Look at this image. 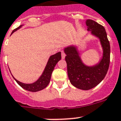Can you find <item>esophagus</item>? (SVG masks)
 Here are the masks:
<instances>
[{
  "label": "esophagus",
  "instance_id": "esophagus-1",
  "mask_svg": "<svg viewBox=\"0 0 121 121\" xmlns=\"http://www.w3.org/2000/svg\"><path fill=\"white\" fill-rule=\"evenodd\" d=\"M65 53L63 52H61V58L62 59H65Z\"/></svg>",
  "mask_w": 121,
  "mask_h": 121
}]
</instances>
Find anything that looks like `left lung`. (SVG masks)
<instances>
[{
  "mask_svg": "<svg viewBox=\"0 0 121 121\" xmlns=\"http://www.w3.org/2000/svg\"><path fill=\"white\" fill-rule=\"evenodd\" d=\"M86 24L87 31L100 41L103 54L99 61L93 65H87L81 58L78 45L72 44L64 48L70 82L75 87L84 90L96 87L103 81L110 61V45L104 27L92 20H86Z\"/></svg>",
  "mask_w": 121,
  "mask_h": 121,
  "instance_id": "1",
  "label": "left lung"
}]
</instances>
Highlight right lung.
<instances>
[{
    "mask_svg": "<svg viewBox=\"0 0 121 121\" xmlns=\"http://www.w3.org/2000/svg\"><path fill=\"white\" fill-rule=\"evenodd\" d=\"M23 26H24V25L22 24V25L19 26L18 28H17V29H14L13 32H12V34L14 32L20 29ZM61 58V56L60 52L50 56L49 58H48L47 63L45 66V69L43 70L42 74L38 78V79L33 83H31V84L23 83L16 79L13 75H12V76H13L14 79L15 80V81L18 83V85H20L24 89L29 91V92H38V91L43 90V89H45V87L48 86V84L50 82V79H51L52 73L54 69L55 66V65L60 60Z\"/></svg>",
    "mask_w": 121,
    "mask_h": 121,
    "instance_id": "obj_1",
    "label": "right lung"
}]
</instances>
